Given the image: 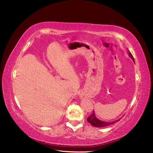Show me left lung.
<instances>
[{
	"label": "left lung",
	"instance_id": "left-lung-1",
	"mask_svg": "<svg viewBox=\"0 0 153 153\" xmlns=\"http://www.w3.org/2000/svg\"><path fill=\"white\" fill-rule=\"evenodd\" d=\"M128 55H129L130 58L133 59V61L134 62V59L133 55L131 54V53L128 51ZM88 121L90 123L92 126H94L95 127H107L108 126V125H112V124H114L115 123H116L117 121H119L120 119H118V120H116L114 121H111V122H107V121H101L100 119H97L96 117H95V114L94 111H93L92 114L88 117Z\"/></svg>",
	"mask_w": 153,
	"mask_h": 153
}]
</instances>
